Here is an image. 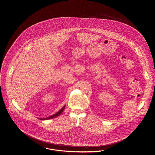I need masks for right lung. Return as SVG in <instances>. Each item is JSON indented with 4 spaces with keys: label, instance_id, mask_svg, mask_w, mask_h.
Returning <instances> with one entry per match:
<instances>
[{
    "label": "right lung",
    "instance_id": "add662e5",
    "mask_svg": "<svg viewBox=\"0 0 155 155\" xmlns=\"http://www.w3.org/2000/svg\"><path fill=\"white\" fill-rule=\"evenodd\" d=\"M64 108H65V106H63V107L61 108V109H60L58 112H57V113H55L54 114L52 115V116H50V117H47V118H40V120H49V119H51V118L56 117L59 116V115H60V114L63 112V111L64 110Z\"/></svg>",
    "mask_w": 155,
    "mask_h": 155
}]
</instances>
